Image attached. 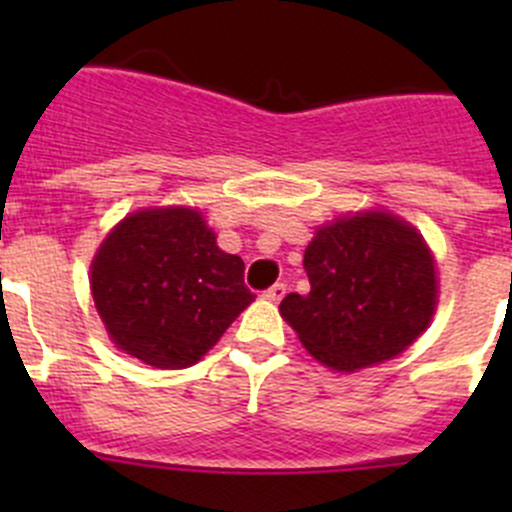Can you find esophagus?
Returning <instances> with one entry per match:
<instances>
[{
    "mask_svg": "<svg viewBox=\"0 0 512 512\" xmlns=\"http://www.w3.org/2000/svg\"><path fill=\"white\" fill-rule=\"evenodd\" d=\"M285 292H287L285 282H275L270 289H265V294H262V297L270 299V302H280V299L285 297Z\"/></svg>",
    "mask_w": 512,
    "mask_h": 512,
    "instance_id": "esophagus-1",
    "label": "esophagus"
}]
</instances>
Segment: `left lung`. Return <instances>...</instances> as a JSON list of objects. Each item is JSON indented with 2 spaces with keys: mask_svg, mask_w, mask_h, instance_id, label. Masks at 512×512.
<instances>
[{
  "mask_svg": "<svg viewBox=\"0 0 512 512\" xmlns=\"http://www.w3.org/2000/svg\"><path fill=\"white\" fill-rule=\"evenodd\" d=\"M309 294L280 304L299 342L337 371L404 352L436 309V267L421 235L386 213H359L317 230L304 250Z\"/></svg>",
  "mask_w": 512,
  "mask_h": 512,
  "instance_id": "obj_1",
  "label": "left lung"
}]
</instances>
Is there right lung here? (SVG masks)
<instances>
[{
    "label": "right lung",
    "instance_id": "obj_1",
    "mask_svg": "<svg viewBox=\"0 0 512 512\" xmlns=\"http://www.w3.org/2000/svg\"><path fill=\"white\" fill-rule=\"evenodd\" d=\"M242 272L198 210H141L98 247L91 292L118 349L156 369H185L255 299Z\"/></svg>",
    "mask_w": 512,
    "mask_h": 512
}]
</instances>
